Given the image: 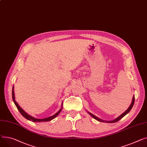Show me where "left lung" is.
<instances>
[{
  "label": "left lung",
  "instance_id": "1",
  "mask_svg": "<svg viewBox=\"0 0 147 147\" xmlns=\"http://www.w3.org/2000/svg\"><path fill=\"white\" fill-rule=\"evenodd\" d=\"M134 102H135V96H134L133 97V98H132V103H131V106H129V107L123 113H122L121 115H120V116H119L118 117H117L116 119H115V120H111V121H105V120H101V119H99V118H98L97 117H96V116H94V115H93L92 114H91V113H89L88 112V113L93 117V118H94L95 119H96V120H97L98 121H100V122H107V123H115V122H117V121H119V120H120L122 118H123L126 115H127L129 111H131V110L132 109V107H133V106H134Z\"/></svg>",
  "mask_w": 147,
  "mask_h": 147
}]
</instances>
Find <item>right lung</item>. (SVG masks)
Here are the masks:
<instances>
[{
	"label": "right lung",
	"mask_w": 147,
	"mask_h": 147,
	"mask_svg": "<svg viewBox=\"0 0 147 147\" xmlns=\"http://www.w3.org/2000/svg\"><path fill=\"white\" fill-rule=\"evenodd\" d=\"M12 99H13V102H14V103H15V106H16V107H17V109H18V110H19V111L21 113V114L25 117V118H26L27 119H28V120H31V121H32V122H48V121H50V120H52V119H53L54 118H55L59 114V113L60 111H61V110H62V109H61L60 110H59L57 113L55 114V115H54L53 116H50V117H47V118H45V119H36V118H34V117H32V116H30L29 115H28L27 113H26L25 111H24L22 109H21V107L18 105V103H17L16 102V101H15V96H14V91H13V88H12Z\"/></svg>",
	"instance_id": "obj_1"
}]
</instances>
